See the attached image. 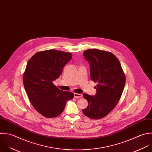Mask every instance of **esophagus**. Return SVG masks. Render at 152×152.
Here are the masks:
<instances>
[{"label": "esophagus", "instance_id": "34e87169", "mask_svg": "<svg viewBox=\"0 0 152 152\" xmlns=\"http://www.w3.org/2000/svg\"><path fill=\"white\" fill-rule=\"evenodd\" d=\"M74 96L75 98H82L83 96V95L81 94H77V93H75L74 94Z\"/></svg>", "mask_w": 152, "mask_h": 152}]
</instances>
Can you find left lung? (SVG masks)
I'll return each instance as SVG.
<instances>
[{"instance_id":"8db88e82","label":"left lung","mask_w":152,"mask_h":152,"mask_svg":"<svg viewBox=\"0 0 152 152\" xmlns=\"http://www.w3.org/2000/svg\"><path fill=\"white\" fill-rule=\"evenodd\" d=\"M83 56L89 63L91 80L98 84L94 96L83 94L88 106L82 112L90 118L100 119L118 104L125 86L126 77L118 59L113 53L89 49L84 51Z\"/></svg>"}]
</instances>
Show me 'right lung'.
I'll return each mask as SVG.
<instances>
[{"mask_svg":"<svg viewBox=\"0 0 152 152\" xmlns=\"http://www.w3.org/2000/svg\"><path fill=\"white\" fill-rule=\"evenodd\" d=\"M72 54L56 50L35 54L28 61L23 76V83L34 108L47 118L56 117L62 113L73 93L63 91L53 82L62 73Z\"/></svg>","mask_w":152,"mask_h":152,"instance_id":"right-lung-1","label":"right lung"}]
</instances>
